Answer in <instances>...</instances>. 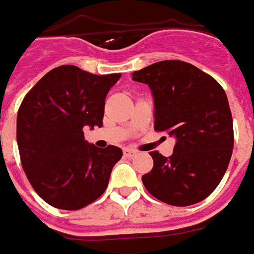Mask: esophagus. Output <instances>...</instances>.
<instances>
[{"mask_svg": "<svg viewBox=\"0 0 254 254\" xmlns=\"http://www.w3.org/2000/svg\"><path fill=\"white\" fill-rule=\"evenodd\" d=\"M124 154H125L127 157H133V156H136V154H137V151H136V150H133V149H125V150H124Z\"/></svg>", "mask_w": 254, "mask_h": 254, "instance_id": "34e87169", "label": "esophagus"}]
</instances>
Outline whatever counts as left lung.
I'll use <instances>...</instances> for the list:
<instances>
[{"instance_id": "8db88e82", "label": "left lung", "mask_w": 254, "mask_h": 254, "mask_svg": "<svg viewBox=\"0 0 254 254\" xmlns=\"http://www.w3.org/2000/svg\"><path fill=\"white\" fill-rule=\"evenodd\" d=\"M154 97V129L175 136L171 157L151 151L153 170L141 181L147 192L185 207L210 196L221 182L234 149V125L225 91L192 64L170 60L133 72Z\"/></svg>"}]
</instances>
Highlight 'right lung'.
Segmentation results:
<instances>
[{"label":"right lung","instance_id":"obj_1","mask_svg":"<svg viewBox=\"0 0 254 254\" xmlns=\"http://www.w3.org/2000/svg\"><path fill=\"white\" fill-rule=\"evenodd\" d=\"M120 77L62 65L23 98L16 118L20 163L33 189L50 206L80 210L105 192L122 150L89 144L83 129L103 127L105 96Z\"/></svg>","mask_w":254,"mask_h":254}]
</instances>
